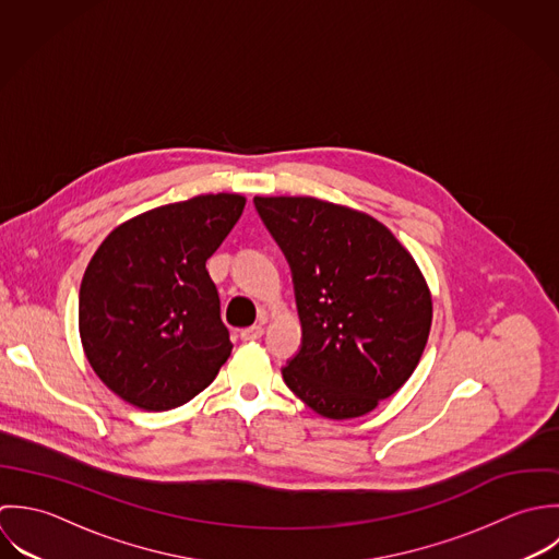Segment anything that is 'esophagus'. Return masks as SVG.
Masks as SVG:
<instances>
[{"mask_svg": "<svg viewBox=\"0 0 559 559\" xmlns=\"http://www.w3.org/2000/svg\"><path fill=\"white\" fill-rule=\"evenodd\" d=\"M261 335H263V326L261 324H254V326L241 331V338L243 341H257V338H261Z\"/></svg>", "mask_w": 559, "mask_h": 559, "instance_id": "esophagus-1", "label": "esophagus"}]
</instances>
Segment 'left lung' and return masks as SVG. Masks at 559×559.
<instances>
[{"instance_id": "8db88e82", "label": "left lung", "mask_w": 559, "mask_h": 559, "mask_svg": "<svg viewBox=\"0 0 559 559\" xmlns=\"http://www.w3.org/2000/svg\"><path fill=\"white\" fill-rule=\"evenodd\" d=\"M285 252L302 347L285 384L318 415L371 413L413 376L432 329V294L397 237L365 212L316 197H254Z\"/></svg>"}]
</instances>
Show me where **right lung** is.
<instances>
[{
  "label": "right lung",
  "instance_id": "add662e5",
  "mask_svg": "<svg viewBox=\"0 0 559 559\" xmlns=\"http://www.w3.org/2000/svg\"><path fill=\"white\" fill-rule=\"evenodd\" d=\"M241 194H201L118 224L80 287V336L99 380L162 413L207 389L230 356L218 289L205 267L239 221Z\"/></svg>",
  "mask_w": 559,
  "mask_h": 559
}]
</instances>
